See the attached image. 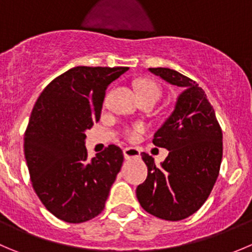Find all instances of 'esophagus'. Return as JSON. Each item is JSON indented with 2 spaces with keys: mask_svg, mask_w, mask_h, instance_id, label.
Instances as JSON below:
<instances>
[{
  "mask_svg": "<svg viewBox=\"0 0 252 252\" xmlns=\"http://www.w3.org/2000/svg\"><path fill=\"white\" fill-rule=\"evenodd\" d=\"M123 155H124V158L129 160V158H139V156H140V151H139L136 148H124Z\"/></svg>",
  "mask_w": 252,
  "mask_h": 252,
  "instance_id": "esophagus-1",
  "label": "esophagus"
}]
</instances>
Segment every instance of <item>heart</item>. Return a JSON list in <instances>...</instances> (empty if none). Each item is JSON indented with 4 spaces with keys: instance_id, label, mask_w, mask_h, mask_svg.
Listing matches in <instances>:
<instances>
[{
    "instance_id": "b5f03b06",
    "label": "heart",
    "mask_w": 252,
    "mask_h": 252,
    "mask_svg": "<svg viewBox=\"0 0 252 252\" xmlns=\"http://www.w3.org/2000/svg\"><path fill=\"white\" fill-rule=\"evenodd\" d=\"M136 90H138L139 94H156L158 97H160V89H158V86L155 84V82L149 81V80H140V81L136 84ZM140 130H141L140 126H135V128L128 129V130H126V136H128L129 139H135Z\"/></svg>"
}]
</instances>
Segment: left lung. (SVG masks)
<instances>
[{"mask_svg": "<svg viewBox=\"0 0 252 252\" xmlns=\"http://www.w3.org/2000/svg\"><path fill=\"white\" fill-rule=\"evenodd\" d=\"M149 71L182 89L175 108L154 134L153 143L168 150L160 165L143 153L148 166L136 198L148 213L177 221L196 213L211 194L223 156V134L216 112L198 84L167 67Z\"/></svg>", "mask_w": 252, "mask_h": 252, "instance_id": "left-lung-1", "label": "left lung"}]
</instances>
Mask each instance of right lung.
Returning <instances> with one entry per match:
<instances>
[{"mask_svg":"<svg viewBox=\"0 0 252 252\" xmlns=\"http://www.w3.org/2000/svg\"><path fill=\"white\" fill-rule=\"evenodd\" d=\"M129 67L76 66L36 99L24 134V156L36 196L67 223L98 216L121 171L123 151L109 145L91 160L85 139L99 121L106 90Z\"/></svg>","mask_w":252,"mask_h":252,"instance_id":"right-lung-1","label":"right lung"}]
</instances>
